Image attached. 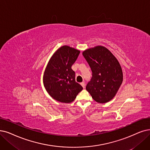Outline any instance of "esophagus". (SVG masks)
Returning a JSON list of instances; mask_svg holds the SVG:
<instances>
[{
    "label": "esophagus",
    "mask_w": 150,
    "mask_h": 150,
    "mask_svg": "<svg viewBox=\"0 0 150 150\" xmlns=\"http://www.w3.org/2000/svg\"><path fill=\"white\" fill-rule=\"evenodd\" d=\"M81 85L83 87V88H84V87H85L86 83H85V82H81Z\"/></svg>",
    "instance_id": "34e87169"
}]
</instances>
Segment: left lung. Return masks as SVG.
<instances>
[{
  "label": "left lung",
  "mask_w": 150,
  "mask_h": 150,
  "mask_svg": "<svg viewBox=\"0 0 150 150\" xmlns=\"http://www.w3.org/2000/svg\"><path fill=\"white\" fill-rule=\"evenodd\" d=\"M82 55L92 72L86 90L97 102H108L115 97L122 82L120 64L112 53L103 46L87 49Z\"/></svg>",
  "instance_id": "left-lung-1"
}]
</instances>
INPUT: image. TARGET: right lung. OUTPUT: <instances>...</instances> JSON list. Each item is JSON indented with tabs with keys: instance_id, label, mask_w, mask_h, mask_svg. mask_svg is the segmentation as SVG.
<instances>
[{
	"instance_id": "obj_1",
	"label": "right lung",
	"mask_w": 150,
	"mask_h": 150,
	"mask_svg": "<svg viewBox=\"0 0 150 150\" xmlns=\"http://www.w3.org/2000/svg\"><path fill=\"white\" fill-rule=\"evenodd\" d=\"M80 51L67 45L58 49L52 55L45 69L43 82L51 97L62 103H71L83 89L76 82L75 72L71 67Z\"/></svg>"
}]
</instances>
